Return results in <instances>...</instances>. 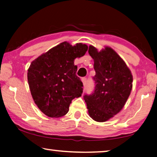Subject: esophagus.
Masks as SVG:
<instances>
[{
    "mask_svg": "<svg viewBox=\"0 0 157 157\" xmlns=\"http://www.w3.org/2000/svg\"><path fill=\"white\" fill-rule=\"evenodd\" d=\"M82 84H83V86H86V78H82Z\"/></svg>",
    "mask_w": 157,
    "mask_h": 157,
    "instance_id": "esophagus-1",
    "label": "esophagus"
}]
</instances>
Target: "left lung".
Masks as SVG:
<instances>
[{"mask_svg":"<svg viewBox=\"0 0 157 157\" xmlns=\"http://www.w3.org/2000/svg\"><path fill=\"white\" fill-rule=\"evenodd\" d=\"M89 54L94 61V94L85 95L89 115L96 122H106L124 107L132 89V73L120 55L109 46L98 50L90 45Z\"/></svg>","mask_w":157,"mask_h":157,"instance_id":"1","label":"left lung"}]
</instances>
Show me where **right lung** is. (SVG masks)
Masks as SVG:
<instances>
[{"mask_svg":"<svg viewBox=\"0 0 157 157\" xmlns=\"http://www.w3.org/2000/svg\"><path fill=\"white\" fill-rule=\"evenodd\" d=\"M87 50L86 44L72 46L63 41L31 62L28 70L29 87L34 103L46 116H64L72 100L82 95L83 84L76 75L74 60L84 56Z\"/></svg>","mask_w":157,"mask_h":157,"instance_id":"obj_1","label":"right lung"}]
</instances>
